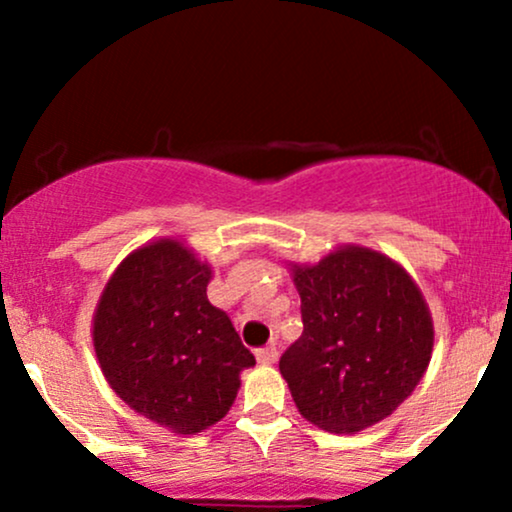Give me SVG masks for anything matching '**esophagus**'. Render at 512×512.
<instances>
[{
  "mask_svg": "<svg viewBox=\"0 0 512 512\" xmlns=\"http://www.w3.org/2000/svg\"><path fill=\"white\" fill-rule=\"evenodd\" d=\"M276 356H279V351H276L274 344L264 346V349L257 351V363H262V366H272L276 361Z\"/></svg>",
  "mask_w": 512,
  "mask_h": 512,
  "instance_id": "1",
  "label": "esophagus"
}]
</instances>
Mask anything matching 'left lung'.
<instances>
[{"label": "left lung", "instance_id": "obj_1", "mask_svg": "<svg viewBox=\"0 0 512 512\" xmlns=\"http://www.w3.org/2000/svg\"><path fill=\"white\" fill-rule=\"evenodd\" d=\"M303 334L279 370L303 419L356 433L390 416L424 378L433 320L395 260L344 245L317 264H291Z\"/></svg>", "mask_w": 512, "mask_h": 512}]
</instances>
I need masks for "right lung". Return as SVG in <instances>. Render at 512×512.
<instances>
[{"mask_svg": "<svg viewBox=\"0 0 512 512\" xmlns=\"http://www.w3.org/2000/svg\"><path fill=\"white\" fill-rule=\"evenodd\" d=\"M211 267L161 238L127 255L93 313V349L115 395L154 424L195 436L236 402L255 356L207 298Z\"/></svg>", "mask_w": 512, "mask_h": 512, "instance_id": "obj_1", "label": "right lung"}]
</instances>
